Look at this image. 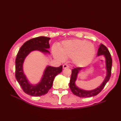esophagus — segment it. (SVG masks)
Here are the masks:
<instances>
[{
	"mask_svg": "<svg viewBox=\"0 0 121 121\" xmlns=\"http://www.w3.org/2000/svg\"><path fill=\"white\" fill-rule=\"evenodd\" d=\"M69 66L68 65H66V64H65V65H63V69H66V68H69Z\"/></svg>",
	"mask_w": 121,
	"mask_h": 121,
	"instance_id": "esophagus-1",
	"label": "esophagus"
}]
</instances>
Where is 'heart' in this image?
Here are the masks:
<instances>
[{"mask_svg": "<svg viewBox=\"0 0 121 121\" xmlns=\"http://www.w3.org/2000/svg\"><path fill=\"white\" fill-rule=\"evenodd\" d=\"M54 56L60 61L72 58L73 63L78 66H85L91 62L95 54L93 45L88 41L73 39L64 41L59 49L53 48Z\"/></svg>", "mask_w": 121, "mask_h": 121, "instance_id": "obj_1", "label": "heart"}]
</instances>
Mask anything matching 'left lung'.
I'll list each match as a JSON object with an SVG mask.
<instances>
[{"label": "left lung", "instance_id": "1", "mask_svg": "<svg viewBox=\"0 0 121 121\" xmlns=\"http://www.w3.org/2000/svg\"><path fill=\"white\" fill-rule=\"evenodd\" d=\"M101 55H104L105 58V60H106L105 62H106L107 75L104 82L97 88L93 90H91V91H86V90L79 88V87L76 85L75 82L76 81L77 78H78V75L79 71L81 70L82 68H74L72 70L71 77L70 81V89L74 95L82 98L91 97L96 96L103 89L107 82L109 81L110 76H111L112 64V60L109 51L106 46L103 44H101L99 46V48L98 49V50L97 56Z\"/></svg>", "mask_w": 121, "mask_h": 121}]
</instances>
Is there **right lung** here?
I'll use <instances>...</instances> for the list:
<instances>
[{"instance_id": "obj_1", "label": "right lung", "mask_w": 121, "mask_h": 121, "mask_svg": "<svg viewBox=\"0 0 121 121\" xmlns=\"http://www.w3.org/2000/svg\"><path fill=\"white\" fill-rule=\"evenodd\" d=\"M49 37L40 36L32 38L25 42L18 51L15 59V78L25 93L32 96H40L46 94L52 86L54 78L62 71V66L53 67L47 66L43 72L40 81L33 85L25 75L23 65L27 56L33 51L38 50L45 54H50Z\"/></svg>"}]
</instances>
